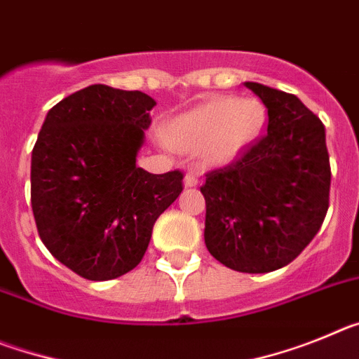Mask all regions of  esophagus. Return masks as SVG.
Instances as JSON below:
<instances>
[{
    "mask_svg": "<svg viewBox=\"0 0 359 359\" xmlns=\"http://www.w3.org/2000/svg\"><path fill=\"white\" fill-rule=\"evenodd\" d=\"M199 183V176L196 172H192V170H189V172L185 174V180H183V185L185 187H198Z\"/></svg>",
    "mask_w": 359,
    "mask_h": 359,
    "instance_id": "1",
    "label": "esophagus"
}]
</instances>
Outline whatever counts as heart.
<instances>
[{
	"instance_id": "b5f03b06",
	"label": "heart",
	"mask_w": 359,
	"mask_h": 359,
	"mask_svg": "<svg viewBox=\"0 0 359 359\" xmlns=\"http://www.w3.org/2000/svg\"><path fill=\"white\" fill-rule=\"evenodd\" d=\"M264 126L266 109L259 100L217 97L170 120L163 136L170 147L199 151L208 165L224 167L257 144Z\"/></svg>"
}]
</instances>
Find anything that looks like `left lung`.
<instances>
[{"mask_svg":"<svg viewBox=\"0 0 359 359\" xmlns=\"http://www.w3.org/2000/svg\"><path fill=\"white\" fill-rule=\"evenodd\" d=\"M268 109V133L239 161L201 187L205 244L241 273H268L297 259L329 208L331 165L325 128L300 98L244 82Z\"/></svg>","mask_w":359,"mask_h":359,"instance_id":"obj_1","label":"left lung"}]
</instances>
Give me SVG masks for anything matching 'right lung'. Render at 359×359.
Returning <instances> with one entry per match:
<instances>
[{"label":"right lung","mask_w":359,"mask_h":359,"mask_svg":"<svg viewBox=\"0 0 359 359\" xmlns=\"http://www.w3.org/2000/svg\"><path fill=\"white\" fill-rule=\"evenodd\" d=\"M154 98L88 86L48 111L32 151V210L57 261L88 280L140 264L156 219L182 194L180 170L136 167Z\"/></svg>","instance_id":"right-lung-1"}]
</instances>
